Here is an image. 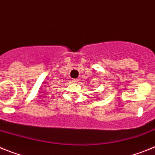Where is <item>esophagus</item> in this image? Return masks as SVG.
I'll list each match as a JSON object with an SVG mask.
<instances>
[{"mask_svg":"<svg viewBox=\"0 0 155 155\" xmlns=\"http://www.w3.org/2000/svg\"><path fill=\"white\" fill-rule=\"evenodd\" d=\"M72 81H73L74 83H79V82H80V80H79V79H72Z\"/></svg>","mask_w":155,"mask_h":155,"instance_id":"34e87169","label":"esophagus"}]
</instances>
